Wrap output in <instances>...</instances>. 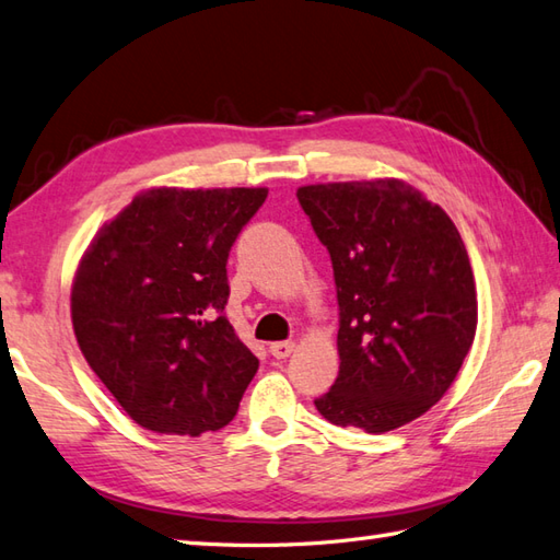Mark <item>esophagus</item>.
Masks as SVG:
<instances>
[{"label": "esophagus", "mask_w": 560, "mask_h": 560, "mask_svg": "<svg viewBox=\"0 0 560 560\" xmlns=\"http://www.w3.org/2000/svg\"><path fill=\"white\" fill-rule=\"evenodd\" d=\"M270 354L276 357V359H288L292 352H294V342H290V340H284V342H270Z\"/></svg>", "instance_id": "esophagus-1"}]
</instances>
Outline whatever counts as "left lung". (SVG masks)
<instances>
[{
	"instance_id": "8db88e82",
	"label": "left lung",
	"mask_w": 560,
	"mask_h": 560,
	"mask_svg": "<svg viewBox=\"0 0 560 560\" xmlns=\"http://www.w3.org/2000/svg\"><path fill=\"white\" fill-rule=\"evenodd\" d=\"M296 198L332 260L340 374L314 400L330 424L385 433L436 405L477 332L467 248L400 179L308 184Z\"/></svg>"
}]
</instances>
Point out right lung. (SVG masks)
<instances>
[{
    "label": "right lung",
    "instance_id": "1",
    "mask_svg": "<svg viewBox=\"0 0 560 560\" xmlns=\"http://www.w3.org/2000/svg\"><path fill=\"white\" fill-rule=\"evenodd\" d=\"M268 189H148L105 222L71 284L85 362L136 424L228 427L258 359L225 316L228 256Z\"/></svg>",
    "mask_w": 560,
    "mask_h": 560
}]
</instances>
